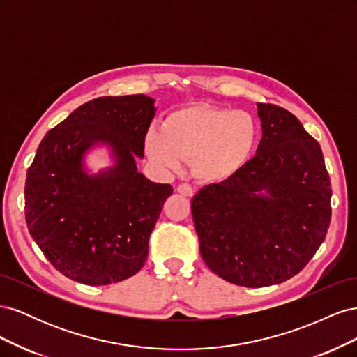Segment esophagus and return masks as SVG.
Here are the masks:
<instances>
[{"label":"esophagus","instance_id":"1","mask_svg":"<svg viewBox=\"0 0 357 357\" xmlns=\"http://www.w3.org/2000/svg\"><path fill=\"white\" fill-rule=\"evenodd\" d=\"M177 192L180 195H185V197H193V188L190 185H186V183H183V185H178Z\"/></svg>","mask_w":357,"mask_h":357}]
</instances>
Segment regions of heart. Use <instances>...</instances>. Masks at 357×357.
<instances>
[{"mask_svg":"<svg viewBox=\"0 0 357 357\" xmlns=\"http://www.w3.org/2000/svg\"><path fill=\"white\" fill-rule=\"evenodd\" d=\"M257 139L255 117L207 104H192L169 112L162 128H150L146 153L167 171H177L183 160L205 181L234 177L250 159Z\"/></svg>","mask_w":357,"mask_h":357,"instance_id":"obj_1","label":"heart"}]
</instances>
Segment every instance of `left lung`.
<instances>
[{"label": "left lung", "mask_w": 357, "mask_h": 357, "mask_svg": "<svg viewBox=\"0 0 357 357\" xmlns=\"http://www.w3.org/2000/svg\"><path fill=\"white\" fill-rule=\"evenodd\" d=\"M256 156L192 198L199 252L226 282L264 287L305 268L331 223V180L320 144L282 107L257 102Z\"/></svg>", "instance_id": "1"}]
</instances>
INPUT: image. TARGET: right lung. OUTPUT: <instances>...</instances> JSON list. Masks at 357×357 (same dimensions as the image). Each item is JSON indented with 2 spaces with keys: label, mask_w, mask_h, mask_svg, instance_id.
<instances>
[{
  "label": "right lung",
  "mask_w": 357,
  "mask_h": 357,
  "mask_svg": "<svg viewBox=\"0 0 357 357\" xmlns=\"http://www.w3.org/2000/svg\"><path fill=\"white\" fill-rule=\"evenodd\" d=\"M155 113V100L143 93L101 96L41 139L26 172V225L47 261L74 282L117 283L146 262L150 234L172 193L135 164ZM95 146L112 159L98 173L85 165Z\"/></svg>",
  "instance_id": "obj_1"
}]
</instances>
